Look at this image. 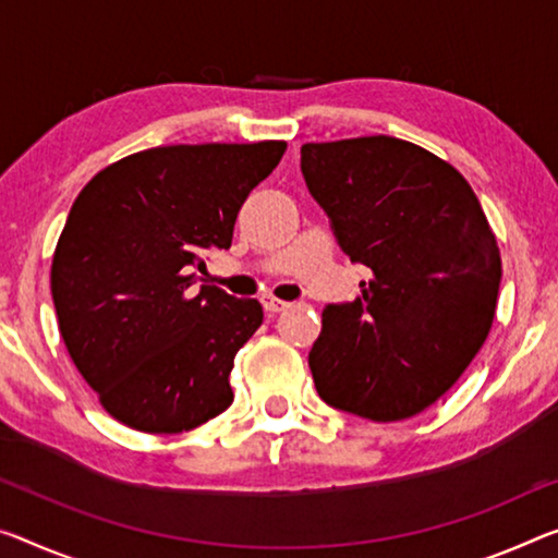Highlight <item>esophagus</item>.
I'll return each mask as SVG.
<instances>
[{
	"instance_id": "34e87169",
	"label": "esophagus",
	"mask_w": 558,
	"mask_h": 558,
	"mask_svg": "<svg viewBox=\"0 0 558 558\" xmlns=\"http://www.w3.org/2000/svg\"><path fill=\"white\" fill-rule=\"evenodd\" d=\"M262 306L267 314H279V312H284V308H289V304L281 302V299H277V296H264Z\"/></svg>"
}]
</instances>
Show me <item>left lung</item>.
<instances>
[{
  "label": "left lung",
  "mask_w": 558,
  "mask_h": 558,
  "mask_svg": "<svg viewBox=\"0 0 558 558\" xmlns=\"http://www.w3.org/2000/svg\"><path fill=\"white\" fill-rule=\"evenodd\" d=\"M302 174L341 250L372 269L362 296L322 312L316 391L372 422L422 414L496 314L501 254L482 204L449 161L384 134L304 144Z\"/></svg>",
  "instance_id": "left-lung-1"
}]
</instances>
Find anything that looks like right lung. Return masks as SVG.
Wrapping results in <instances>:
<instances>
[{
  "label": "right lung",
  "instance_id": "add662e5",
  "mask_svg": "<svg viewBox=\"0 0 558 558\" xmlns=\"http://www.w3.org/2000/svg\"><path fill=\"white\" fill-rule=\"evenodd\" d=\"M287 142L171 144L130 154L84 186L51 259L59 333L117 422L190 432L234 401V356L262 327L256 299L194 289L207 250Z\"/></svg>",
  "mask_w": 558,
  "mask_h": 558
}]
</instances>
